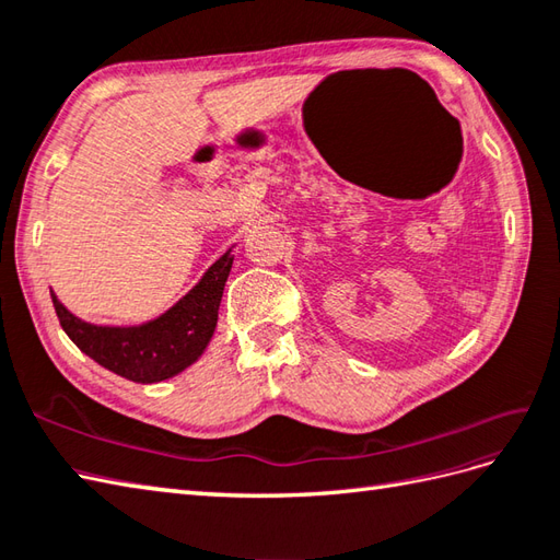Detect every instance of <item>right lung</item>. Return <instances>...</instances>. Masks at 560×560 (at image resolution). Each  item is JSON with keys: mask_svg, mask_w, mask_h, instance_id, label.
Masks as SVG:
<instances>
[{"mask_svg": "<svg viewBox=\"0 0 560 560\" xmlns=\"http://www.w3.org/2000/svg\"><path fill=\"white\" fill-rule=\"evenodd\" d=\"M231 267L233 255L229 249L171 311L132 327L83 323L57 301L55 293L50 295L59 325L89 359L132 383L151 385L183 373L205 353L217 331L219 305Z\"/></svg>", "mask_w": 560, "mask_h": 560, "instance_id": "right-lung-1", "label": "right lung"}]
</instances>
